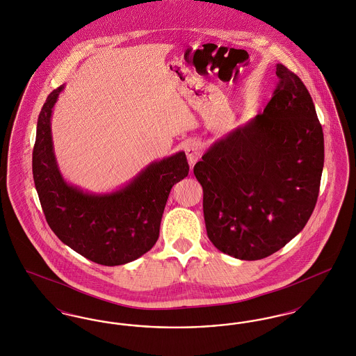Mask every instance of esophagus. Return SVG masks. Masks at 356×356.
<instances>
[{
    "label": "esophagus",
    "mask_w": 356,
    "mask_h": 356,
    "mask_svg": "<svg viewBox=\"0 0 356 356\" xmlns=\"http://www.w3.org/2000/svg\"><path fill=\"white\" fill-rule=\"evenodd\" d=\"M202 153H203V147H202L200 143H197V141H189V143H186V159H188V163H189L191 165H193V164L202 157Z\"/></svg>",
    "instance_id": "esophagus-1"
}]
</instances>
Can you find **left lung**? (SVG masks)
I'll return each mask as SVG.
<instances>
[{"label": "left lung", "instance_id": "left-lung-1", "mask_svg": "<svg viewBox=\"0 0 356 356\" xmlns=\"http://www.w3.org/2000/svg\"><path fill=\"white\" fill-rule=\"evenodd\" d=\"M263 113L196 163L207 235L224 254L259 260L296 236L316 205L324 137L303 81L282 64Z\"/></svg>", "mask_w": 356, "mask_h": 356}]
</instances>
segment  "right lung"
Segmentation results:
<instances>
[{
  "mask_svg": "<svg viewBox=\"0 0 356 356\" xmlns=\"http://www.w3.org/2000/svg\"><path fill=\"white\" fill-rule=\"evenodd\" d=\"M63 89L64 85L48 96L37 121L32 168L45 219L64 244L97 264L134 261L159 238L170 189L189 172L186 153L154 161L112 193L93 195L69 186L57 167L51 141V111Z\"/></svg>",
  "mask_w": 356,
  "mask_h": 356,
  "instance_id": "add662e5",
  "label": "right lung"
}]
</instances>
